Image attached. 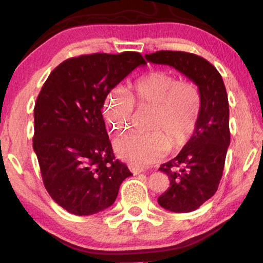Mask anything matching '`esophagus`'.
<instances>
[{"mask_svg": "<svg viewBox=\"0 0 263 263\" xmlns=\"http://www.w3.org/2000/svg\"><path fill=\"white\" fill-rule=\"evenodd\" d=\"M130 171L133 173V175H138V174H140V173L144 172V169H141V168H137V167H133V166H130Z\"/></svg>", "mask_w": 263, "mask_h": 263, "instance_id": "1", "label": "esophagus"}]
</instances>
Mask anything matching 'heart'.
<instances>
[{"mask_svg": "<svg viewBox=\"0 0 263 263\" xmlns=\"http://www.w3.org/2000/svg\"><path fill=\"white\" fill-rule=\"evenodd\" d=\"M135 104L151 109L147 133H130L115 141V151L133 167L161 160L169 148H180L193 137L202 108L195 84L181 82L164 70H153L126 88H115L105 97L104 115L115 132L131 127Z\"/></svg>", "mask_w": 263, "mask_h": 263, "instance_id": "b5f03b06", "label": "heart"}]
</instances>
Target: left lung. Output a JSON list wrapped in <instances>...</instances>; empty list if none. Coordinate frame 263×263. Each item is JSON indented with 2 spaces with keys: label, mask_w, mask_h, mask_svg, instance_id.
Instances as JSON below:
<instances>
[{
  "label": "left lung",
  "mask_w": 263,
  "mask_h": 263,
  "mask_svg": "<svg viewBox=\"0 0 263 263\" xmlns=\"http://www.w3.org/2000/svg\"><path fill=\"white\" fill-rule=\"evenodd\" d=\"M158 65H168L198 87L202 108L197 127L177 157L159 169L171 186L158 198L172 212H191L211 198L218 189L230 146L229 100L221 75L210 62L193 53L158 51L146 54Z\"/></svg>",
  "instance_id": "obj_1"
}]
</instances>
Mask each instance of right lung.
I'll use <instances>...</instances> for the list:
<instances>
[{"label":"right lung","mask_w":263,"mask_h":263,"mask_svg":"<svg viewBox=\"0 0 263 263\" xmlns=\"http://www.w3.org/2000/svg\"><path fill=\"white\" fill-rule=\"evenodd\" d=\"M140 53H94L53 69L34 105L33 149L53 201L77 216L111 206L131 172L115 159L102 116L106 95L138 66Z\"/></svg>","instance_id":"add662e5"}]
</instances>
